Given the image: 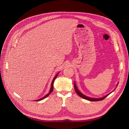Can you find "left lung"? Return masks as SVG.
<instances>
[{
    "mask_svg": "<svg viewBox=\"0 0 129 129\" xmlns=\"http://www.w3.org/2000/svg\"><path fill=\"white\" fill-rule=\"evenodd\" d=\"M74 88H75V91L78 94V95H79L80 97H82L85 99H86V100H89V101H100V100H104L106 97H107L109 94H107V95L105 96V97H103V98H90V97H87L86 96H85L84 94H83V93H81L78 90V89L77 88V87L76 86V84L75 83H74Z\"/></svg>",
    "mask_w": 129,
    "mask_h": 129,
    "instance_id": "obj_1",
    "label": "left lung"
}]
</instances>
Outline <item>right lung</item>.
<instances>
[{
  "label": "right lung",
  "mask_w": 129,
  "mask_h": 129,
  "mask_svg": "<svg viewBox=\"0 0 129 129\" xmlns=\"http://www.w3.org/2000/svg\"><path fill=\"white\" fill-rule=\"evenodd\" d=\"M58 74H57V75L54 77V78H53V81H52V84H51V89H50V92H49V93H47V94H46V95L44 96V97H43V98H40V99H38V100H35L36 101H40V100H43V99H44V98H46L47 97H48L50 94L51 93V92L53 91V83H54V80H55V78H56V77L57 76V75H58Z\"/></svg>",
  "instance_id": "1"
}]
</instances>
